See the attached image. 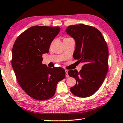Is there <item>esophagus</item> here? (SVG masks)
I'll return each instance as SVG.
<instances>
[{"label":"esophagus","mask_w":123,"mask_h":123,"mask_svg":"<svg viewBox=\"0 0 123 123\" xmlns=\"http://www.w3.org/2000/svg\"><path fill=\"white\" fill-rule=\"evenodd\" d=\"M65 72H66V77H68L69 75L68 74V71H67V70H65Z\"/></svg>","instance_id":"esophagus-1"}]
</instances>
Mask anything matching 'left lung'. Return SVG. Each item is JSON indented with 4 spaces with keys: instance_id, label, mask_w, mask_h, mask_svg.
<instances>
[{
    "instance_id": "obj_1",
    "label": "left lung",
    "mask_w": 123,
    "mask_h": 123,
    "mask_svg": "<svg viewBox=\"0 0 123 123\" xmlns=\"http://www.w3.org/2000/svg\"><path fill=\"white\" fill-rule=\"evenodd\" d=\"M67 34L75 42L73 58L84 63L79 72L70 70L68 75L76 84L70 90L75 96L87 97L96 92L102 84L108 72V49L100 31L83 24L71 25L66 28Z\"/></svg>"
}]
</instances>
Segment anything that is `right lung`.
<instances>
[{
    "mask_svg": "<svg viewBox=\"0 0 123 123\" xmlns=\"http://www.w3.org/2000/svg\"><path fill=\"white\" fill-rule=\"evenodd\" d=\"M59 27L35 26L17 37L12 50L11 65L17 81L27 95L37 100H46L55 93L58 81L65 77L61 67L42 64V55L48 53Z\"/></svg>",
    "mask_w": 123,
    "mask_h": 123,
    "instance_id": "obj_1",
    "label": "right lung"
}]
</instances>
